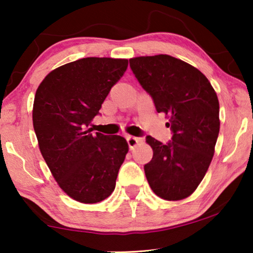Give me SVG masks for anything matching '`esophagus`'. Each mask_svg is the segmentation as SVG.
<instances>
[{
    "label": "esophagus",
    "mask_w": 253,
    "mask_h": 253,
    "mask_svg": "<svg viewBox=\"0 0 253 253\" xmlns=\"http://www.w3.org/2000/svg\"><path fill=\"white\" fill-rule=\"evenodd\" d=\"M126 141H127V145H129L130 148H133L136 145L139 143V141H141L139 138L137 137H133V136H127L126 137Z\"/></svg>",
    "instance_id": "1"
}]
</instances>
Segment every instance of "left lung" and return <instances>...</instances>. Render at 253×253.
<instances>
[{
  "mask_svg": "<svg viewBox=\"0 0 253 253\" xmlns=\"http://www.w3.org/2000/svg\"><path fill=\"white\" fill-rule=\"evenodd\" d=\"M130 68L172 131L167 144L146 137L153 150L144 166L148 184L162 199H184L198 188L213 159L220 131L216 93L198 69L170 55L130 58Z\"/></svg>",
  "mask_w": 253,
  "mask_h": 253,
  "instance_id": "1",
  "label": "left lung"
}]
</instances>
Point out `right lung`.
Segmentation results:
<instances>
[{"label": "right lung", "mask_w": 253, "mask_h": 253, "mask_svg": "<svg viewBox=\"0 0 253 253\" xmlns=\"http://www.w3.org/2000/svg\"><path fill=\"white\" fill-rule=\"evenodd\" d=\"M127 63L81 58L50 71L36 92L32 117L40 152L58 186L79 203L95 204L112 195L129 151L123 137L93 133L89 127Z\"/></svg>", "instance_id": "right-lung-1"}]
</instances>
